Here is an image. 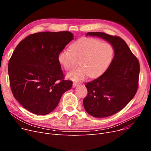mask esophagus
Here are the masks:
<instances>
[{"label": "esophagus", "mask_w": 151, "mask_h": 151, "mask_svg": "<svg viewBox=\"0 0 151 151\" xmlns=\"http://www.w3.org/2000/svg\"><path fill=\"white\" fill-rule=\"evenodd\" d=\"M79 84H80V83L73 82V87H75V86H78V85H79Z\"/></svg>", "instance_id": "1"}]
</instances>
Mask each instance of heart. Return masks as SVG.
<instances>
[{"instance_id": "1", "label": "heart", "mask_w": 151, "mask_h": 151, "mask_svg": "<svg viewBox=\"0 0 151 151\" xmlns=\"http://www.w3.org/2000/svg\"><path fill=\"white\" fill-rule=\"evenodd\" d=\"M113 55L111 45L85 37L71 45V50L61 51L58 60L66 71L73 70L80 64L81 67L68 73L67 77L73 81H81L88 76L96 78L101 75L111 62Z\"/></svg>"}]
</instances>
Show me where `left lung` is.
I'll return each mask as SVG.
<instances>
[{
    "label": "left lung",
    "instance_id": "1",
    "mask_svg": "<svg viewBox=\"0 0 151 151\" xmlns=\"http://www.w3.org/2000/svg\"><path fill=\"white\" fill-rule=\"evenodd\" d=\"M87 35L104 38L114 47V57L105 73L86 83L88 95L83 100L86 111L92 116H110L120 111L135 96L139 63L120 37L100 32H91Z\"/></svg>",
    "mask_w": 151,
    "mask_h": 151
}]
</instances>
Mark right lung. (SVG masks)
Wrapping results in <instances>:
<instances>
[{
	"label": "right lung",
	"mask_w": 151,
	"mask_h": 151,
	"mask_svg": "<svg viewBox=\"0 0 151 151\" xmlns=\"http://www.w3.org/2000/svg\"><path fill=\"white\" fill-rule=\"evenodd\" d=\"M68 31L42 32L27 36L16 47L8 66L14 97L29 111L49 114L72 81L64 80L59 52L73 39Z\"/></svg>",
	"instance_id": "right-lung-1"
}]
</instances>
